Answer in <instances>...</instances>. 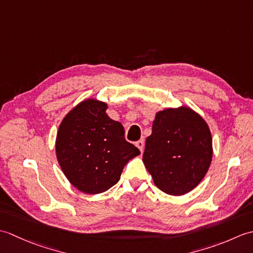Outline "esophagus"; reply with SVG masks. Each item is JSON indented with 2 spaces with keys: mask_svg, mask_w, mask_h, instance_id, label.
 Masks as SVG:
<instances>
[{
  "mask_svg": "<svg viewBox=\"0 0 253 253\" xmlns=\"http://www.w3.org/2000/svg\"><path fill=\"white\" fill-rule=\"evenodd\" d=\"M136 146H137V147L139 148V150H140V151L142 152L143 149H144V141L141 139V140H139V141L136 142Z\"/></svg>",
  "mask_w": 253,
  "mask_h": 253,
  "instance_id": "esophagus-1",
  "label": "esophagus"
}]
</instances>
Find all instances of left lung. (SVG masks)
I'll use <instances>...</instances> for the list:
<instances>
[{
    "instance_id": "left-lung-1",
    "label": "left lung",
    "mask_w": 253,
    "mask_h": 253,
    "mask_svg": "<svg viewBox=\"0 0 253 253\" xmlns=\"http://www.w3.org/2000/svg\"><path fill=\"white\" fill-rule=\"evenodd\" d=\"M212 154L208 124L195 111L181 106L157 113L142 161L159 189L181 196L203 179Z\"/></svg>"
}]
</instances>
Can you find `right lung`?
Returning a JSON list of instances; mask_svg holds the SVG:
<instances>
[{"label":"right lung","instance_id":"add662e5","mask_svg":"<svg viewBox=\"0 0 253 253\" xmlns=\"http://www.w3.org/2000/svg\"><path fill=\"white\" fill-rule=\"evenodd\" d=\"M107 105L84 100L64 117L56 137V157L63 173L78 190L89 195L109 190L124 166L140 154L126 141L120 122L106 114Z\"/></svg>","mask_w":253,"mask_h":253}]
</instances>
